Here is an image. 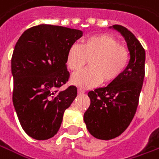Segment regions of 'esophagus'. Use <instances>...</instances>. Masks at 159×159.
Wrapping results in <instances>:
<instances>
[{"label": "esophagus", "instance_id": "esophagus-1", "mask_svg": "<svg viewBox=\"0 0 159 159\" xmlns=\"http://www.w3.org/2000/svg\"><path fill=\"white\" fill-rule=\"evenodd\" d=\"M85 92V90L84 89H82V88H78V93L79 94H84Z\"/></svg>", "mask_w": 159, "mask_h": 159}]
</instances>
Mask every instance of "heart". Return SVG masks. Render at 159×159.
<instances>
[{
  "instance_id": "1",
  "label": "heart",
  "mask_w": 159,
  "mask_h": 159,
  "mask_svg": "<svg viewBox=\"0 0 159 159\" xmlns=\"http://www.w3.org/2000/svg\"><path fill=\"white\" fill-rule=\"evenodd\" d=\"M89 60L90 68L72 75V83L83 88H91L102 82L111 84L117 80L129 62L128 49L115 38L96 34L85 38L81 45L73 44L68 50L66 63L72 71H77Z\"/></svg>"
}]
</instances>
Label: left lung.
I'll return each mask as SVG.
<instances>
[{
    "label": "left lung",
    "instance_id": "left-lung-1",
    "mask_svg": "<svg viewBox=\"0 0 159 159\" xmlns=\"http://www.w3.org/2000/svg\"><path fill=\"white\" fill-rule=\"evenodd\" d=\"M112 28L125 38L130 60L117 80L88 92L90 104L84 120L90 134L101 140L113 139L129 127L137 109L145 75V50L139 40L122 25Z\"/></svg>",
    "mask_w": 159,
    "mask_h": 159
}]
</instances>
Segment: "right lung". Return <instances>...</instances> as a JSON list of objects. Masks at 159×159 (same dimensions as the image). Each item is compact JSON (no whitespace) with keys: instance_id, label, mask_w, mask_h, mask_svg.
<instances>
[{"instance_id":"add662e5","label":"right lung","mask_w":159,"mask_h":159,"mask_svg":"<svg viewBox=\"0 0 159 159\" xmlns=\"http://www.w3.org/2000/svg\"><path fill=\"white\" fill-rule=\"evenodd\" d=\"M83 36L79 30L40 25L26 30L11 59L13 104L25 133L36 140L57 134L63 113L77 95V88H60L69 79L68 50Z\"/></svg>"}]
</instances>
